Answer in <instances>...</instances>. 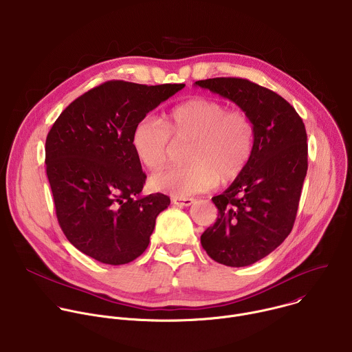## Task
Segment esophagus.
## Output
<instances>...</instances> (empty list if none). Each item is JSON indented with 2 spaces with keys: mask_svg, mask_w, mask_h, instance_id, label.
<instances>
[{
  "mask_svg": "<svg viewBox=\"0 0 352 352\" xmlns=\"http://www.w3.org/2000/svg\"><path fill=\"white\" fill-rule=\"evenodd\" d=\"M171 203L177 207H188L193 203V199L192 197H173Z\"/></svg>",
  "mask_w": 352,
  "mask_h": 352,
  "instance_id": "1",
  "label": "esophagus"
}]
</instances>
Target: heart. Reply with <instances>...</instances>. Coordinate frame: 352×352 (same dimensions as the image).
<instances>
[{"label": "heart", "mask_w": 352, "mask_h": 352, "mask_svg": "<svg viewBox=\"0 0 352 352\" xmlns=\"http://www.w3.org/2000/svg\"><path fill=\"white\" fill-rule=\"evenodd\" d=\"M254 140V126L245 110L196 96L174 107L166 124L153 116L142 117L134 127L131 145L142 166L159 170L170 162L175 145L190 142L189 164L151 177L153 189L186 197L207 192L219 181L238 179L252 160Z\"/></svg>", "instance_id": "1"}]
</instances>
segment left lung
<instances>
[{
  "mask_svg": "<svg viewBox=\"0 0 352 352\" xmlns=\"http://www.w3.org/2000/svg\"><path fill=\"white\" fill-rule=\"evenodd\" d=\"M245 110L256 140L243 174L211 200L218 218L200 242L226 267H248L272 253L289 236L308 168L305 126L296 109L276 92L238 77L199 80Z\"/></svg>",
  "mask_w": 352,
  "mask_h": 352,
  "instance_id": "obj_1",
  "label": "left lung"
}]
</instances>
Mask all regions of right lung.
Here are the masks:
<instances>
[{"instance_id":"right-lung-1","label":"right lung","mask_w":352,"mask_h":352,"mask_svg":"<svg viewBox=\"0 0 352 352\" xmlns=\"http://www.w3.org/2000/svg\"><path fill=\"white\" fill-rule=\"evenodd\" d=\"M185 84L106 81L73 100L45 141L47 175L67 241L94 260L122 265L149 245L163 193L141 196L146 175L131 137L137 123Z\"/></svg>"}]
</instances>
